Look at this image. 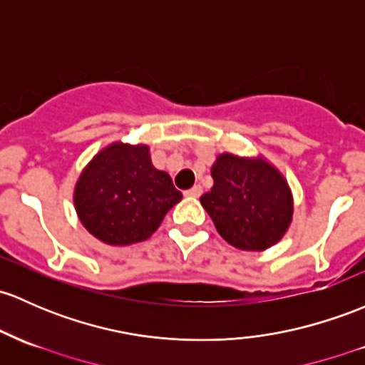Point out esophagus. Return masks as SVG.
Wrapping results in <instances>:
<instances>
[{"label":"esophagus","instance_id":"obj_1","mask_svg":"<svg viewBox=\"0 0 365 365\" xmlns=\"http://www.w3.org/2000/svg\"><path fill=\"white\" fill-rule=\"evenodd\" d=\"M202 194V187L201 185H194L192 189L185 190V195L187 197H199V195Z\"/></svg>","mask_w":365,"mask_h":365}]
</instances>
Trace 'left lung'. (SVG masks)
<instances>
[{
    "label": "left lung",
    "mask_w": 365,
    "mask_h": 365,
    "mask_svg": "<svg viewBox=\"0 0 365 365\" xmlns=\"http://www.w3.org/2000/svg\"><path fill=\"white\" fill-rule=\"evenodd\" d=\"M212 176L213 187L201 195V205L229 245L264 252L285 236L292 224V190L269 160L224 152Z\"/></svg>",
    "instance_id": "obj_1"
}]
</instances>
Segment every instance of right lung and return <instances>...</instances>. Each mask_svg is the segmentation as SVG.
Returning a JSON list of instances; mask_svg holds the SVG:
<instances>
[{"mask_svg": "<svg viewBox=\"0 0 365 365\" xmlns=\"http://www.w3.org/2000/svg\"><path fill=\"white\" fill-rule=\"evenodd\" d=\"M182 201L171 176L152 164L148 145L113 141L80 173L73 205L96 240L128 247L148 240Z\"/></svg>", "mask_w": 365, "mask_h": 365, "instance_id": "add662e5", "label": "right lung"}]
</instances>
